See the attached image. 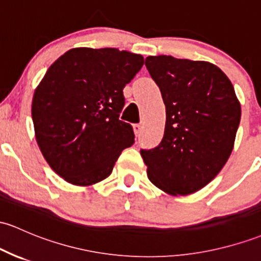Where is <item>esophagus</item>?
I'll return each mask as SVG.
<instances>
[{
    "mask_svg": "<svg viewBox=\"0 0 261 261\" xmlns=\"http://www.w3.org/2000/svg\"><path fill=\"white\" fill-rule=\"evenodd\" d=\"M133 127H134V131H135V134H136V136H139L140 134H141V130H142V126L140 125V124H135V125H133Z\"/></svg>",
    "mask_w": 261,
    "mask_h": 261,
    "instance_id": "obj_1",
    "label": "esophagus"
}]
</instances>
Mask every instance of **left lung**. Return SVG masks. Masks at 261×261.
I'll use <instances>...</instances> for the list:
<instances>
[{
	"label": "left lung",
	"instance_id": "8db88e82",
	"mask_svg": "<svg viewBox=\"0 0 261 261\" xmlns=\"http://www.w3.org/2000/svg\"><path fill=\"white\" fill-rule=\"evenodd\" d=\"M145 65L166 107L161 142L140 151L148 179L172 196L194 193L219 173L233 150L242 115L233 84L208 62L150 56Z\"/></svg>",
	"mask_w": 261,
	"mask_h": 261
}]
</instances>
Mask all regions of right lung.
I'll list each match as a JSON object with an SVG mask.
<instances>
[{
    "label": "right lung",
    "mask_w": 261,
    "mask_h": 261,
    "mask_svg": "<svg viewBox=\"0 0 261 261\" xmlns=\"http://www.w3.org/2000/svg\"><path fill=\"white\" fill-rule=\"evenodd\" d=\"M142 65V56L127 50L74 48L43 76L32 101L36 140L51 170L67 182L102 181L135 142L133 126L119 116L122 90Z\"/></svg>",
    "instance_id": "add662e5"
}]
</instances>
